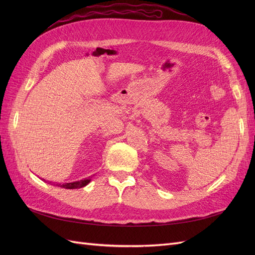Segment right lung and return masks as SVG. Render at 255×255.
<instances>
[{
    "mask_svg": "<svg viewBox=\"0 0 255 255\" xmlns=\"http://www.w3.org/2000/svg\"><path fill=\"white\" fill-rule=\"evenodd\" d=\"M90 182L89 179H85V180H81V181H76L73 183H65L63 185H60V187L63 188H67V189H76V188H82L84 186Z\"/></svg>",
    "mask_w": 255,
    "mask_h": 255,
    "instance_id": "obj_1",
    "label": "right lung"
}]
</instances>
